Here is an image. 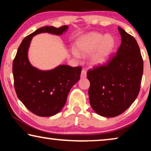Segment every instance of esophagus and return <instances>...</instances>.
Segmentation results:
<instances>
[{
	"mask_svg": "<svg viewBox=\"0 0 151 151\" xmlns=\"http://www.w3.org/2000/svg\"><path fill=\"white\" fill-rule=\"evenodd\" d=\"M87 76V71L86 70L83 69L81 71V78H84Z\"/></svg>",
	"mask_w": 151,
	"mask_h": 151,
	"instance_id": "esophagus-1",
	"label": "esophagus"
}]
</instances>
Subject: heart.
I'll return each instance as SVG.
<instances>
[{"label":"heart","mask_w":151,"mask_h":151,"mask_svg":"<svg viewBox=\"0 0 151 151\" xmlns=\"http://www.w3.org/2000/svg\"><path fill=\"white\" fill-rule=\"evenodd\" d=\"M114 46L111 35H102L99 33H89L76 42V51L73 50V55L87 56L91 54L89 63L92 66H101L109 61Z\"/></svg>","instance_id":"heart-1"}]
</instances>
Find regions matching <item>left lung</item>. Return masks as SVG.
<instances>
[{
  "instance_id": "left-lung-1",
  "label": "left lung",
  "mask_w": 151,
  "mask_h": 151,
  "mask_svg": "<svg viewBox=\"0 0 151 151\" xmlns=\"http://www.w3.org/2000/svg\"><path fill=\"white\" fill-rule=\"evenodd\" d=\"M121 45L106 64L89 70V98L96 113L114 117L132 105L140 91L143 60L136 39L120 27Z\"/></svg>"
}]
</instances>
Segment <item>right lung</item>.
I'll return each instance as SVG.
<instances>
[{
    "label": "right lung",
    "instance_id": "add662e5",
    "mask_svg": "<svg viewBox=\"0 0 151 151\" xmlns=\"http://www.w3.org/2000/svg\"><path fill=\"white\" fill-rule=\"evenodd\" d=\"M68 28V26H63L38 29L24 38L13 60V75L17 97L29 111L38 116H51L61 111L70 90L80 79L82 68L64 64L49 70L35 68L28 58L31 40L40 33L62 35Z\"/></svg>",
    "mask_w": 151,
    "mask_h": 151
}]
</instances>
